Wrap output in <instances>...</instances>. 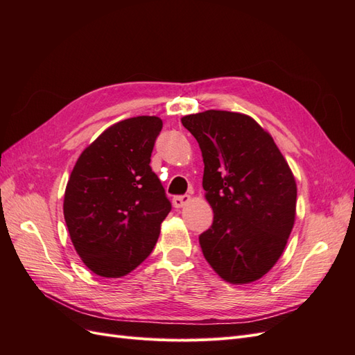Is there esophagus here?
I'll return each instance as SVG.
<instances>
[{"instance_id":"esophagus-1","label":"esophagus","mask_w":355,"mask_h":355,"mask_svg":"<svg viewBox=\"0 0 355 355\" xmlns=\"http://www.w3.org/2000/svg\"><path fill=\"white\" fill-rule=\"evenodd\" d=\"M189 200H191V197L188 194H185V196H176V197H173V206L176 209H180V207H184Z\"/></svg>"}]
</instances>
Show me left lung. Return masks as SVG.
Instances as JSON below:
<instances>
[{
    "label": "left lung",
    "mask_w": 355,
    "mask_h": 355,
    "mask_svg": "<svg viewBox=\"0 0 355 355\" xmlns=\"http://www.w3.org/2000/svg\"><path fill=\"white\" fill-rule=\"evenodd\" d=\"M200 145L202 188L213 209L200 235L204 257L223 280H259L282 256L296 214V182L271 135L252 116L204 111L182 118Z\"/></svg>",
    "instance_id": "1"
}]
</instances>
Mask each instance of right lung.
<instances>
[{"mask_svg":"<svg viewBox=\"0 0 355 355\" xmlns=\"http://www.w3.org/2000/svg\"><path fill=\"white\" fill-rule=\"evenodd\" d=\"M158 116L111 125L84 149L68 180L63 214L75 250L96 275L118 278L151 254L171 204L151 154Z\"/></svg>","mask_w":355,"mask_h":355,"instance_id":"obj_1","label":"right lung"}]
</instances>
